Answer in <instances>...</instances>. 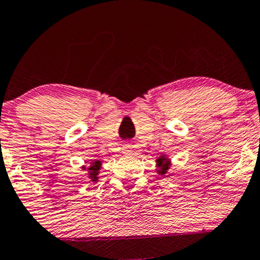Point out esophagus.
Instances as JSON below:
<instances>
[{
	"instance_id": "esophagus-1",
	"label": "esophagus",
	"mask_w": 260,
	"mask_h": 260,
	"mask_svg": "<svg viewBox=\"0 0 260 260\" xmlns=\"http://www.w3.org/2000/svg\"><path fill=\"white\" fill-rule=\"evenodd\" d=\"M130 149H131L130 144H124V150H125V151H130Z\"/></svg>"
}]
</instances>
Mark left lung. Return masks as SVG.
I'll return each instance as SVG.
<instances>
[{
	"instance_id": "8db88e82",
	"label": "left lung",
	"mask_w": 260,
	"mask_h": 260,
	"mask_svg": "<svg viewBox=\"0 0 260 260\" xmlns=\"http://www.w3.org/2000/svg\"><path fill=\"white\" fill-rule=\"evenodd\" d=\"M156 162H157V167H159L157 173H159L160 175H164V174H167V171L170 167V161L168 160V157H165L164 155H161V156L156 160Z\"/></svg>"
}]
</instances>
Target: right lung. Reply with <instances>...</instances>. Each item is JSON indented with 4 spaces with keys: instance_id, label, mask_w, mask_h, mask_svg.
<instances>
[{
    "instance_id": "obj_1",
    "label": "right lung",
    "mask_w": 260,
    "mask_h": 260,
    "mask_svg": "<svg viewBox=\"0 0 260 260\" xmlns=\"http://www.w3.org/2000/svg\"><path fill=\"white\" fill-rule=\"evenodd\" d=\"M101 168V162L99 161V160H93L92 162H91V165L89 168H87V170H89V178L91 179V181H93V183H96L98 181V175H99V170H100ZM82 169H86L85 167H82Z\"/></svg>"
}]
</instances>
